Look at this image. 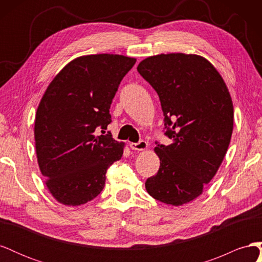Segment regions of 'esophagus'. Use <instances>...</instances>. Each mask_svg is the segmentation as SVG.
<instances>
[{
	"label": "esophagus",
	"instance_id": "1",
	"mask_svg": "<svg viewBox=\"0 0 262 262\" xmlns=\"http://www.w3.org/2000/svg\"><path fill=\"white\" fill-rule=\"evenodd\" d=\"M130 147L133 150H143L145 148H147V143L145 141H139L138 143H130Z\"/></svg>",
	"mask_w": 262,
	"mask_h": 262
}]
</instances>
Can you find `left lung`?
<instances>
[{"mask_svg":"<svg viewBox=\"0 0 262 262\" xmlns=\"http://www.w3.org/2000/svg\"><path fill=\"white\" fill-rule=\"evenodd\" d=\"M138 72L161 100L165 136L156 141L161 166L147 178L149 195L166 204H186L215 176L231 142L234 108L223 78L196 54H158L140 62Z\"/></svg>","mask_w":262,"mask_h":262,"instance_id":"1","label":"left lung"}]
</instances>
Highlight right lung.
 Returning <instances> with one entry per match:
<instances>
[{"label":"right lung","instance_id":"1","mask_svg":"<svg viewBox=\"0 0 262 262\" xmlns=\"http://www.w3.org/2000/svg\"><path fill=\"white\" fill-rule=\"evenodd\" d=\"M136 59L119 54L76 58L45 92L35 119L39 168L58 202L75 207L105 187L110 165L123 154L112 133L97 136L112 122L110 105Z\"/></svg>","mask_w":262,"mask_h":262}]
</instances>
